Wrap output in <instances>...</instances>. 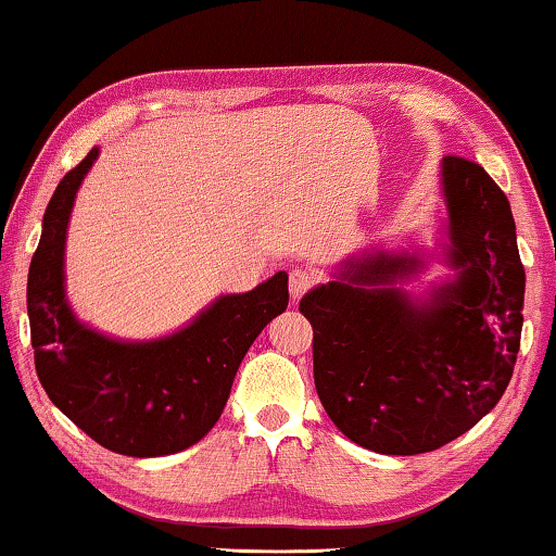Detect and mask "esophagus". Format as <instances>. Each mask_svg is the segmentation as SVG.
I'll use <instances>...</instances> for the list:
<instances>
[{
	"mask_svg": "<svg viewBox=\"0 0 556 556\" xmlns=\"http://www.w3.org/2000/svg\"><path fill=\"white\" fill-rule=\"evenodd\" d=\"M317 285V275L312 269L294 267L289 271V292H292L294 300H302V296L309 292V289Z\"/></svg>",
	"mask_w": 556,
	"mask_h": 556,
	"instance_id": "esophagus-1",
	"label": "esophagus"
}]
</instances>
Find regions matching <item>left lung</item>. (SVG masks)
Instances as JSON below:
<instances>
[{"instance_id":"1","label":"left lung","mask_w":556,"mask_h":556,"mask_svg":"<svg viewBox=\"0 0 556 556\" xmlns=\"http://www.w3.org/2000/svg\"><path fill=\"white\" fill-rule=\"evenodd\" d=\"M450 256L459 277L414 304L392 285L421 264L377 254L300 302L314 387L339 432L379 454H425L494 409L517 364L525 267L509 199L464 156H444Z\"/></svg>"}]
</instances>
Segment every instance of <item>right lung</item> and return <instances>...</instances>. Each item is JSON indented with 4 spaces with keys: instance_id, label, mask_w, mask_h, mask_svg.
I'll use <instances>...</instances> for the list:
<instances>
[{
    "instance_id": "1",
    "label": "right lung",
    "mask_w": 556,
    "mask_h": 556,
    "mask_svg": "<svg viewBox=\"0 0 556 556\" xmlns=\"http://www.w3.org/2000/svg\"><path fill=\"white\" fill-rule=\"evenodd\" d=\"M92 149L64 174L45 212L29 264L27 312L37 377L54 407L104 450L162 457L217 425L247 350L287 309V275L214 302L167 339L124 344L87 329L64 300V239L74 194L97 160Z\"/></svg>"
}]
</instances>
